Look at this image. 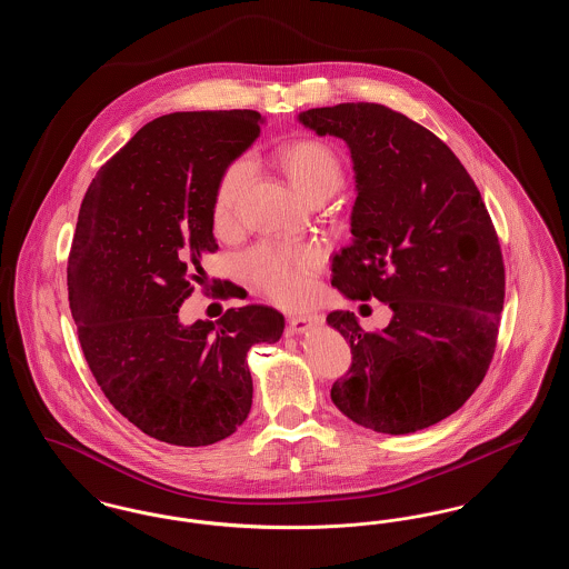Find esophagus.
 I'll return each mask as SVG.
<instances>
[{
    "label": "esophagus",
    "instance_id": "1",
    "mask_svg": "<svg viewBox=\"0 0 569 569\" xmlns=\"http://www.w3.org/2000/svg\"><path fill=\"white\" fill-rule=\"evenodd\" d=\"M322 322V318L320 316H297V318H292L290 320V325H288V330L290 332H305V330H309L311 326L320 325Z\"/></svg>",
    "mask_w": 569,
    "mask_h": 569
}]
</instances>
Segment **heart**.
I'll use <instances>...</instances> for the list:
<instances>
[{"label":"heart","instance_id":"obj_1","mask_svg":"<svg viewBox=\"0 0 569 569\" xmlns=\"http://www.w3.org/2000/svg\"><path fill=\"white\" fill-rule=\"evenodd\" d=\"M271 160L309 204L325 202L343 183V160L322 138L286 140L272 149ZM249 174L251 170L244 160L223 168L213 193L217 230H228L232 226ZM320 267L322 256L313 247L279 243L256 244L241 260L244 277L260 292L281 305H292L305 297Z\"/></svg>","mask_w":569,"mask_h":569}]
</instances>
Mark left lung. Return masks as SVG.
<instances>
[{
    "label": "left lung",
    "mask_w": 569,
    "mask_h": 569,
    "mask_svg": "<svg viewBox=\"0 0 569 569\" xmlns=\"http://www.w3.org/2000/svg\"><path fill=\"white\" fill-rule=\"evenodd\" d=\"M298 119L352 153L353 239L332 260V286L392 309L381 332L328 313L352 348L330 399L378 433L427 429L473 395L497 346L506 269L485 200L450 147L397 110L348 102Z\"/></svg>",
    "instance_id": "1"
}]
</instances>
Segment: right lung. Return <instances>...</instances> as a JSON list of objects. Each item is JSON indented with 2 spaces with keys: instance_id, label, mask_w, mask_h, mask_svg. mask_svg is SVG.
<instances>
[{
  "instance_id": "1",
  "label": "right lung",
  "mask_w": 569,
  "mask_h": 569,
  "mask_svg": "<svg viewBox=\"0 0 569 569\" xmlns=\"http://www.w3.org/2000/svg\"><path fill=\"white\" fill-rule=\"evenodd\" d=\"M256 110L172 112L142 126L82 198L68 258V298L84 360L110 406L149 437L209 446L241 427L253 383L247 352L274 343L267 305L217 322H179L217 251L213 193L223 168L260 134ZM230 281L217 298H230Z\"/></svg>"
}]
</instances>
